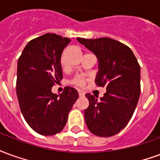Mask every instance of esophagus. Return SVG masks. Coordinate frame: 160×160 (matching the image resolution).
I'll list each match as a JSON object with an SVG mask.
<instances>
[{
  "instance_id": "1",
  "label": "esophagus",
  "mask_w": 160,
  "mask_h": 160,
  "mask_svg": "<svg viewBox=\"0 0 160 160\" xmlns=\"http://www.w3.org/2000/svg\"><path fill=\"white\" fill-rule=\"evenodd\" d=\"M84 95H85V93H84L83 92H81V91H79V96H80V97H83Z\"/></svg>"
}]
</instances>
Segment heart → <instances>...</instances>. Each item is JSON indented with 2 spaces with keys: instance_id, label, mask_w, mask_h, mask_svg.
<instances>
[{
  "instance_id": "heart-1",
  "label": "heart",
  "mask_w": 160,
  "mask_h": 160,
  "mask_svg": "<svg viewBox=\"0 0 160 160\" xmlns=\"http://www.w3.org/2000/svg\"><path fill=\"white\" fill-rule=\"evenodd\" d=\"M61 64H62V66H65V62H64L63 56L61 58ZM71 83L74 85V86H76V87H83L84 85H85V79L82 78V77L77 76L75 78H73L72 81H71Z\"/></svg>"
}]
</instances>
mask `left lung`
Listing matches in <instances>:
<instances>
[{
    "label": "left lung",
    "mask_w": 160,
    "mask_h": 160,
    "mask_svg": "<svg viewBox=\"0 0 160 160\" xmlns=\"http://www.w3.org/2000/svg\"><path fill=\"white\" fill-rule=\"evenodd\" d=\"M77 40L96 55L98 72V87L106 88L98 100L86 94L89 106L84 111L91 133L101 137L118 134L134 114L141 94V67L129 47L110 38Z\"/></svg>",
    "instance_id": "1"
}]
</instances>
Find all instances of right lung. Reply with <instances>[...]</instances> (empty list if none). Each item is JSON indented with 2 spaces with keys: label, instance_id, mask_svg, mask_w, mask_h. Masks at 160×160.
<instances>
[{
  "label": "right lung",
  "instance_id": "1",
  "mask_svg": "<svg viewBox=\"0 0 160 160\" xmlns=\"http://www.w3.org/2000/svg\"><path fill=\"white\" fill-rule=\"evenodd\" d=\"M70 42L68 38L46 33L31 40L18 60L16 93L20 111L30 127L42 135L62 130L79 98L70 87L60 95L51 92L62 79L61 56Z\"/></svg>",
  "mask_w": 160,
  "mask_h": 160
}]
</instances>
